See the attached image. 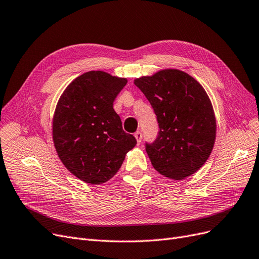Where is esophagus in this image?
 <instances>
[{
    "label": "esophagus",
    "instance_id": "esophagus-1",
    "mask_svg": "<svg viewBox=\"0 0 259 259\" xmlns=\"http://www.w3.org/2000/svg\"><path fill=\"white\" fill-rule=\"evenodd\" d=\"M135 138H136V140H137V144L139 145L140 142H141V139H142V134H141V132H136L135 133Z\"/></svg>",
    "mask_w": 259,
    "mask_h": 259
}]
</instances>
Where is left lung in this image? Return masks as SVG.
<instances>
[{"label":"left lung","instance_id":"left-lung-1","mask_svg":"<svg viewBox=\"0 0 259 259\" xmlns=\"http://www.w3.org/2000/svg\"><path fill=\"white\" fill-rule=\"evenodd\" d=\"M156 114L158 135L146 151L156 171L183 180L209 158L217 136L214 110L207 92L179 69L159 70L134 80Z\"/></svg>","mask_w":259,"mask_h":259}]
</instances>
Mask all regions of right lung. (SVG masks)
Listing matches in <instances>:
<instances>
[{
	"label": "right lung",
	"instance_id": "right-lung-1",
	"mask_svg": "<svg viewBox=\"0 0 259 259\" xmlns=\"http://www.w3.org/2000/svg\"><path fill=\"white\" fill-rule=\"evenodd\" d=\"M126 83V78L91 70L73 80L57 104L53 144L67 170L85 183L110 180L137 144L123 131L113 109L115 97Z\"/></svg>",
	"mask_w": 259,
	"mask_h": 259
}]
</instances>
